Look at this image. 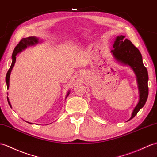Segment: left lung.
I'll return each mask as SVG.
<instances>
[{"label":"left lung","instance_id":"8db88e82","mask_svg":"<svg viewBox=\"0 0 157 157\" xmlns=\"http://www.w3.org/2000/svg\"><path fill=\"white\" fill-rule=\"evenodd\" d=\"M111 53L114 59L118 63L130 67L136 75L139 100L135 108H134L130 120L135 116L140 109L143 108L148 96V75L147 68L143 62L142 55L136 47L125 36L118 35L116 37Z\"/></svg>","mask_w":157,"mask_h":157}]
</instances>
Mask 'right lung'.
<instances>
[{
    "label": "right lung",
    "mask_w": 157,
    "mask_h": 157,
    "mask_svg": "<svg viewBox=\"0 0 157 157\" xmlns=\"http://www.w3.org/2000/svg\"><path fill=\"white\" fill-rule=\"evenodd\" d=\"M42 43V40L39 39V37H29L27 38H24L23 39H21V41L19 43V44H18L15 47V48H14V49L13 51V55H12V63H11V65H10V67L9 68L8 72H7L6 75V78H5L7 89L9 88L10 76V74H11V71H12L14 65V63H15V62H16L17 55L19 54L21 52H23V50H25V49H27V47H29L35 46L37 44H38V43ZM70 93V90H69L66 96H65V99H66L67 97L69 96ZM7 95H8V93H7ZM7 101H8V103L10 105V107L12 108V105H11V104H10V102L9 98L8 96H7ZM25 122H27V121H25ZM28 122L29 124H32V123L29 122Z\"/></svg>",
    "instance_id": "1"
}]
</instances>
